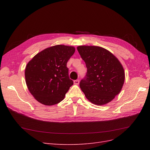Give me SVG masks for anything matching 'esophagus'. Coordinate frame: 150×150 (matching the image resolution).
I'll return each instance as SVG.
<instances>
[{
  "label": "esophagus",
  "mask_w": 150,
  "mask_h": 150,
  "mask_svg": "<svg viewBox=\"0 0 150 150\" xmlns=\"http://www.w3.org/2000/svg\"><path fill=\"white\" fill-rule=\"evenodd\" d=\"M74 83L75 84H79V81L78 79L74 80Z\"/></svg>",
  "instance_id": "esophagus-1"
}]
</instances>
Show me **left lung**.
I'll use <instances>...</instances> for the list:
<instances>
[{
	"mask_svg": "<svg viewBox=\"0 0 150 150\" xmlns=\"http://www.w3.org/2000/svg\"><path fill=\"white\" fill-rule=\"evenodd\" d=\"M77 49L87 67V73L79 84L86 98L98 106L110 103L120 93L125 82L121 62L101 47L80 46Z\"/></svg>",
	"mask_w": 150,
	"mask_h": 150,
	"instance_id": "left-lung-1",
	"label": "left lung"
}]
</instances>
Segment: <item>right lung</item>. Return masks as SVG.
Wrapping results in <instances>:
<instances>
[{
    "instance_id": "obj_1",
    "label": "right lung",
    "mask_w": 150,
    "mask_h": 150,
    "mask_svg": "<svg viewBox=\"0 0 150 150\" xmlns=\"http://www.w3.org/2000/svg\"><path fill=\"white\" fill-rule=\"evenodd\" d=\"M75 52L72 46L56 45L40 51L28 63L25 83L34 98L51 106L60 103L73 84L67 62Z\"/></svg>"
}]
</instances>
